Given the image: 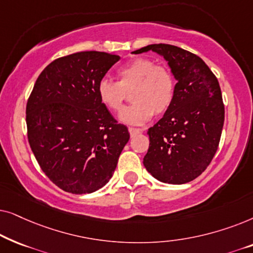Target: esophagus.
<instances>
[{
	"label": "esophagus",
	"instance_id": "34e87169",
	"mask_svg": "<svg viewBox=\"0 0 253 253\" xmlns=\"http://www.w3.org/2000/svg\"><path fill=\"white\" fill-rule=\"evenodd\" d=\"M129 132H130V136L131 137H134L136 134L140 133V130L139 129H136V127H129Z\"/></svg>",
	"mask_w": 253,
	"mask_h": 253
}]
</instances>
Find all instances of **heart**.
Listing matches in <instances>:
<instances>
[{"mask_svg": "<svg viewBox=\"0 0 253 253\" xmlns=\"http://www.w3.org/2000/svg\"><path fill=\"white\" fill-rule=\"evenodd\" d=\"M117 82L103 78L96 92L100 101L109 110H122L126 94L131 93L133 105L120 115L123 123L141 126L154 115H162L170 108L175 98L176 82L167 65L157 64L148 58L138 57L121 67L116 72Z\"/></svg>", "mask_w": 253, "mask_h": 253, "instance_id": "heart-1", "label": "heart"}]
</instances>
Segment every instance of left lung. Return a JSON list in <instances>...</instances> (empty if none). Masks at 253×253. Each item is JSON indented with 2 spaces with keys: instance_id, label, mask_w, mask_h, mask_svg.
Wrapping results in <instances>:
<instances>
[{
  "instance_id": "1",
  "label": "left lung",
  "mask_w": 253,
  "mask_h": 253,
  "mask_svg": "<svg viewBox=\"0 0 253 253\" xmlns=\"http://www.w3.org/2000/svg\"><path fill=\"white\" fill-rule=\"evenodd\" d=\"M148 50L165 57L177 83L171 107L147 131L150 147L143 162L159 181L184 184L209 167L219 147L224 122L221 88L197 55L166 43L148 44L132 53Z\"/></svg>"
}]
</instances>
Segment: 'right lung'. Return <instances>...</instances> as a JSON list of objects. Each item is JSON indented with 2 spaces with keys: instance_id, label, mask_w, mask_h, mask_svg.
<instances>
[{
  "instance_id": "add662e5",
  "label": "right lung",
  "mask_w": 253,
  "mask_h": 253,
  "mask_svg": "<svg viewBox=\"0 0 253 253\" xmlns=\"http://www.w3.org/2000/svg\"><path fill=\"white\" fill-rule=\"evenodd\" d=\"M119 60L94 50L56 58L27 100L30 146L47 177L64 191L82 195L102 188L129 141L127 127L117 123L96 92Z\"/></svg>"
}]
</instances>
